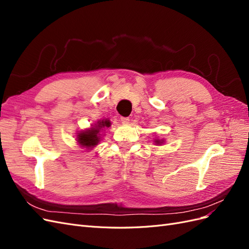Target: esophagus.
<instances>
[{
  "instance_id": "obj_1",
  "label": "esophagus",
  "mask_w": 249,
  "mask_h": 249,
  "mask_svg": "<svg viewBox=\"0 0 249 249\" xmlns=\"http://www.w3.org/2000/svg\"><path fill=\"white\" fill-rule=\"evenodd\" d=\"M120 120H122L123 124H127V123L130 122V118H129V117H124V116H122V117H120Z\"/></svg>"
}]
</instances>
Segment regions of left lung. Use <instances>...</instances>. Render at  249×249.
<instances>
[{
  "mask_svg": "<svg viewBox=\"0 0 249 249\" xmlns=\"http://www.w3.org/2000/svg\"><path fill=\"white\" fill-rule=\"evenodd\" d=\"M156 143H157V144H161V141L160 140H156Z\"/></svg>",
  "mask_w": 249,
  "mask_h": 249,
  "instance_id": "obj_1",
  "label": "left lung"
}]
</instances>
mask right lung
<instances>
[{
	"label": "right lung",
	"mask_w": 249,
	"mask_h": 249,
	"mask_svg": "<svg viewBox=\"0 0 249 249\" xmlns=\"http://www.w3.org/2000/svg\"><path fill=\"white\" fill-rule=\"evenodd\" d=\"M111 123L109 120H102V122L97 123V125L95 127H92L91 130H88L86 132H82L78 135V141L81 145L86 147H92L96 145L100 141V130L103 127L107 126L109 127Z\"/></svg>",
	"instance_id": "obj_1"
}]
</instances>
